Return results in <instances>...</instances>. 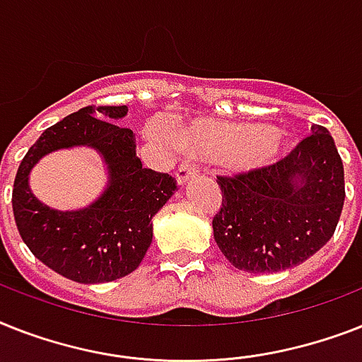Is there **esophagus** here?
I'll return each instance as SVG.
<instances>
[{"label":"esophagus","mask_w":362,"mask_h":362,"mask_svg":"<svg viewBox=\"0 0 362 362\" xmlns=\"http://www.w3.org/2000/svg\"><path fill=\"white\" fill-rule=\"evenodd\" d=\"M195 175H197V165H193V163H189V161H182L180 165H178V169H176L175 178L180 186H184V184H186L189 178H193Z\"/></svg>","instance_id":"34e87169"}]
</instances>
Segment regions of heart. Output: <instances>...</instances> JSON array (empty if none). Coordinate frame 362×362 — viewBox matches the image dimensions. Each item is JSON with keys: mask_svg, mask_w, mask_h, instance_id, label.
<instances>
[{"mask_svg": "<svg viewBox=\"0 0 362 362\" xmlns=\"http://www.w3.org/2000/svg\"><path fill=\"white\" fill-rule=\"evenodd\" d=\"M176 145L184 151L208 156L214 160H230L238 171L255 173L281 158L286 139L275 134L273 126L260 122L197 119L175 128Z\"/></svg>", "mask_w": 362, "mask_h": 362, "instance_id": "obj_1", "label": "heart"}]
</instances>
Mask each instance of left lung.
Here are the masks:
<instances>
[{
    "instance_id": "8db88e82",
    "label": "left lung",
    "mask_w": 362,
    "mask_h": 362,
    "mask_svg": "<svg viewBox=\"0 0 362 362\" xmlns=\"http://www.w3.org/2000/svg\"><path fill=\"white\" fill-rule=\"evenodd\" d=\"M284 160L262 171L217 176L223 202L211 221L228 262L249 273L299 266L334 234L344 165L327 128L314 124Z\"/></svg>"
}]
</instances>
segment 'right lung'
<instances>
[{
    "instance_id": "1",
    "label": "right lung",
    "mask_w": 362,
    "mask_h": 362,
    "mask_svg": "<svg viewBox=\"0 0 362 362\" xmlns=\"http://www.w3.org/2000/svg\"><path fill=\"white\" fill-rule=\"evenodd\" d=\"M126 105H87L49 126L23 156L14 178L13 211L35 257L76 283H110L137 269L152 243V217L176 189L167 173L145 169L130 128L119 126ZM90 146L108 165V187L74 212L46 207L28 189V173L59 148Z\"/></svg>"
}]
</instances>
